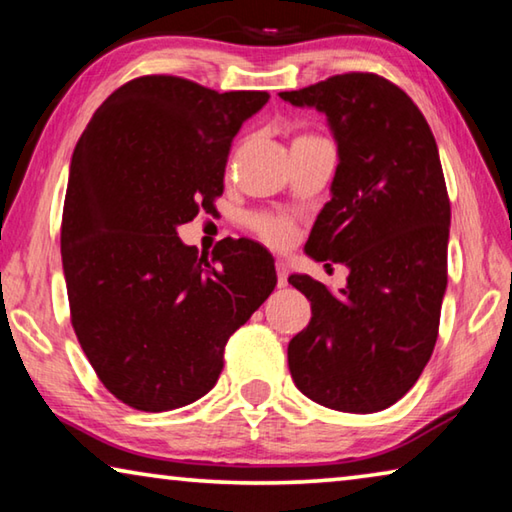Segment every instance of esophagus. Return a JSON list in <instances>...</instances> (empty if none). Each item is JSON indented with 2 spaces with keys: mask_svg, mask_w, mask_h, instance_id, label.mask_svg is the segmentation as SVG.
I'll return each instance as SVG.
<instances>
[{
  "mask_svg": "<svg viewBox=\"0 0 512 512\" xmlns=\"http://www.w3.org/2000/svg\"><path fill=\"white\" fill-rule=\"evenodd\" d=\"M275 273H277V287H287L289 277V266L284 262H275Z\"/></svg>",
  "mask_w": 512,
  "mask_h": 512,
  "instance_id": "esophagus-1",
  "label": "esophagus"
}]
</instances>
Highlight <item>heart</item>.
I'll use <instances>...</instances> for the list:
<instances>
[{
    "mask_svg": "<svg viewBox=\"0 0 512 512\" xmlns=\"http://www.w3.org/2000/svg\"><path fill=\"white\" fill-rule=\"evenodd\" d=\"M255 230L266 244H271L275 248L289 246L293 241V235H296L293 221L287 219V216H257Z\"/></svg>",
    "mask_w": 512,
    "mask_h": 512,
    "instance_id": "heart-1",
    "label": "heart"
}]
</instances>
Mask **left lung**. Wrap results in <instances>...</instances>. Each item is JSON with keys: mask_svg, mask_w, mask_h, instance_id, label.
Returning a JSON list of instances; mask_svg holds the SVG:
<instances>
[{"mask_svg": "<svg viewBox=\"0 0 512 512\" xmlns=\"http://www.w3.org/2000/svg\"><path fill=\"white\" fill-rule=\"evenodd\" d=\"M280 97L325 112L332 128V201L305 250L350 268L339 293L309 275L289 277L311 302L309 325L289 343L291 377L327 409H388L427 366L447 289L452 212L436 140L409 94L370 72Z\"/></svg>", "mask_w": 512, "mask_h": 512, "instance_id": "1", "label": "left lung"}]
</instances>
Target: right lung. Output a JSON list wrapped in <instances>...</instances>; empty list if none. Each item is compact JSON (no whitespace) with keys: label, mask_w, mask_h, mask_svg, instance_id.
<instances>
[{"label":"right lung","mask_w":512,"mask_h":512,"mask_svg":"<svg viewBox=\"0 0 512 512\" xmlns=\"http://www.w3.org/2000/svg\"><path fill=\"white\" fill-rule=\"evenodd\" d=\"M266 101L140 76L76 144L60 228L69 314L101 384L137 411L212 391L225 343L275 289L273 257L255 241L223 239L207 262L178 237L216 210L232 140Z\"/></svg>","instance_id":"obj_1"}]
</instances>
